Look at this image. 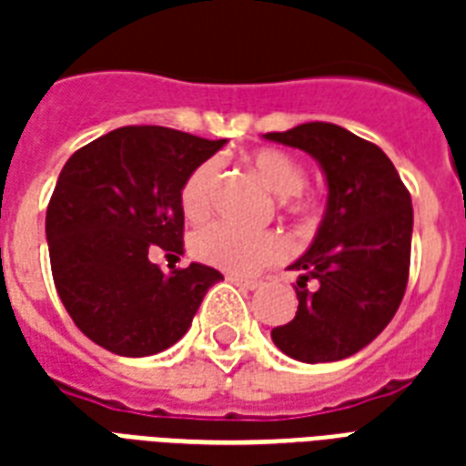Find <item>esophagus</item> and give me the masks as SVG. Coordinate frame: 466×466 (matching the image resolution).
Segmentation results:
<instances>
[{
  "instance_id": "obj_1",
  "label": "esophagus",
  "mask_w": 466,
  "mask_h": 466,
  "mask_svg": "<svg viewBox=\"0 0 466 466\" xmlns=\"http://www.w3.org/2000/svg\"><path fill=\"white\" fill-rule=\"evenodd\" d=\"M227 280L234 285H239V288H244V290H256L258 288V280H248V278H239V276H227Z\"/></svg>"
}]
</instances>
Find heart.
Masks as SVG:
<instances>
[{
	"instance_id": "heart-1",
	"label": "heart",
	"mask_w": 466,
	"mask_h": 466,
	"mask_svg": "<svg viewBox=\"0 0 466 466\" xmlns=\"http://www.w3.org/2000/svg\"><path fill=\"white\" fill-rule=\"evenodd\" d=\"M258 178L280 196L283 210L292 218L309 222L317 215V200L305 193L307 168L302 161L276 147H261L247 157ZM219 181V161H200L181 186V208L188 219H203L212 208V198ZM198 261L227 270L232 276H254L261 268L276 263L285 251L283 239L273 232L251 234L227 222H210L200 227L190 241Z\"/></svg>"
}]
</instances>
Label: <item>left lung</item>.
I'll use <instances>...</instances> for the list:
<instances>
[{"label":"left lung","instance_id":"obj_1","mask_svg":"<svg viewBox=\"0 0 466 466\" xmlns=\"http://www.w3.org/2000/svg\"><path fill=\"white\" fill-rule=\"evenodd\" d=\"M263 137L314 157L329 183L317 237L290 266L299 273L298 311L270 339L299 362L343 360L375 340L404 299L411 196L390 157L346 127L305 123Z\"/></svg>","mask_w":466,"mask_h":466}]
</instances>
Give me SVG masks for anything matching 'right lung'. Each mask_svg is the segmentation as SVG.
<instances>
[{
	"label": "right lung",
	"instance_id": "obj_1",
	"mask_svg": "<svg viewBox=\"0 0 466 466\" xmlns=\"http://www.w3.org/2000/svg\"><path fill=\"white\" fill-rule=\"evenodd\" d=\"M225 142L127 126L62 167L46 215L53 280L79 331L106 350L126 358L167 350L222 280L203 263L164 273L149 256L183 254L181 186Z\"/></svg>",
	"mask_w": 466,
	"mask_h": 466
}]
</instances>
